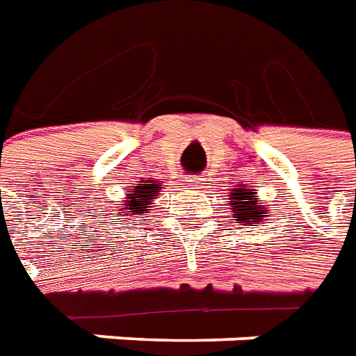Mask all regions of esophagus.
Segmentation results:
<instances>
[{
  "instance_id": "1",
  "label": "esophagus",
  "mask_w": 356,
  "mask_h": 356,
  "mask_svg": "<svg viewBox=\"0 0 356 356\" xmlns=\"http://www.w3.org/2000/svg\"><path fill=\"white\" fill-rule=\"evenodd\" d=\"M188 182V186H191V188H199V186H203V178H190V180H186Z\"/></svg>"
}]
</instances>
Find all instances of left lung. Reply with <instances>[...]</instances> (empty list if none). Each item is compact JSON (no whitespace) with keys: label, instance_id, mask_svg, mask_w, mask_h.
Returning a JSON list of instances; mask_svg holds the SVG:
<instances>
[{"label":"left lung","instance_id":"obj_1","mask_svg":"<svg viewBox=\"0 0 356 356\" xmlns=\"http://www.w3.org/2000/svg\"><path fill=\"white\" fill-rule=\"evenodd\" d=\"M257 191L249 190V188H234L230 193L232 199V213L234 218L243 224H253V226H261L264 216H268L266 207L257 203ZM241 226V224H239Z\"/></svg>","mask_w":356,"mask_h":356}]
</instances>
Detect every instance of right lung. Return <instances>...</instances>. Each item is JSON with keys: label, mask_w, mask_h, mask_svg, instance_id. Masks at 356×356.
Listing matches in <instances>:
<instances>
[{"label": "right lung", "mask_w": 356, "mask_h": 356, "mask_svg": "<svg viewBox=\"0 0 356 356\" xmlns=\"http://www.w3.org/2000/svg\"><path fill=\"white\" fill-rule=\"evenodd\" d=\"M161 190V186L155 184L153 180H142L138 186H134L132 190L126 191L124 205L126 214H142L145 211H149V207L153 205L151 201L157 197V191Z\"/></svg>", "instance_id": "obj_1"}]
</instances>
